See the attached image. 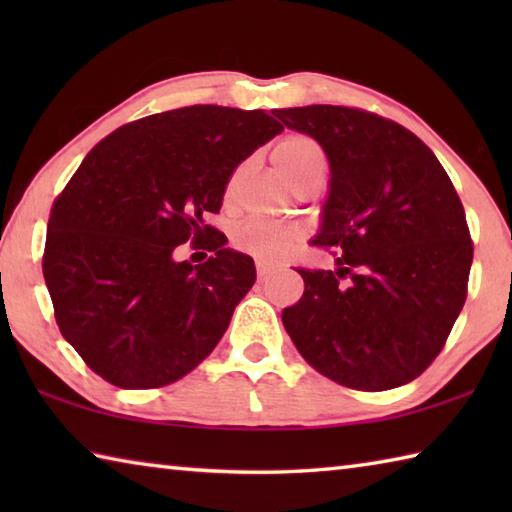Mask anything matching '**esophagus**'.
<instances>
[{
    "mask_svg": "<svg viewBox=\"0 0 512 512\" xmlns=\"http://www.w3.org/2000/svg\"><path fill=\"white\" fill-rule=\"evenodd\" d=\"M275 271V266L273 264H268V262H257V277L259 280H266L268 275H271Z\"/></svg>",
    "mask_w": 512,
    "mask_h": 512,
    "instance_id": "obj_1",
    "label": "esophagus"
}]
</instances>
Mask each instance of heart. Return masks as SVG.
Here are the masks:
<instances>
[{
	"label": "heart",
	"mask_w": 512,
	"mask_h": 512,
	"mask_svg": "<svg viewBox=\"0 0 512 512\" xmlns=\"http://www.w3.org/2000/svg\"><path fill=\"white\" fill-rule=\"evenodd\" d=\"M273 162L277 171L296 187L311 169L323 167V153L307 135L289 133L273 146ZM302 230L291 223H273L248 219L232 232V244L259 262H280L300 246Z\"/></svg>",
	"instance_id": "b5f03b06"
}]
</instances>
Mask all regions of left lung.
Segmentation results:
<instances>
[{"label": "left lung", "instance_id": "8db88e82", "mask_svg": "<svg viewBox=\"0 0 512 512\" xmlns=\"http://www.w3.org/2000/svg\"><path fill=\"white\" fill-rule=\"evenodd\" d=\"M323 146L329 196L316 239L336 271L296 268L298 305L282 311L311 368L354 391L409 384L445 348L474 255L461 198L418 135L375 112L305 106L275 112Z\"/></svg>", "mask_w": 512, "mask_h": 512}]
</instances>
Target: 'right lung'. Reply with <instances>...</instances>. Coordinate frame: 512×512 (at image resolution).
Wrapping results in <instances>:
<instances>
[{
    "label": "right lung",
    "mask_w": 512,
    "mask_h": 512,
    "mask_svg": "<svg viewBox=\"0 0 512 512\" xmlns=\"http://www.w3.org/2000/svg\"><path fill=\"white\" fill-rule=\"evenodd\" d=\"M275 117L223 106L142 117L103 137L56 196L42 255L56 323L112 386L173 384L221 341L257 273L205 216L282 131ZM187 240L211 250L207 263L172 259Z\"/></svg>",
    "instance_id": "right-lung-1"
}]
</instances>
